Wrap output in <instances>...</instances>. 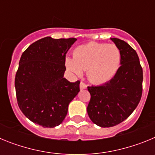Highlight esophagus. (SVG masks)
Wrapping results in <instances>:
<instances>
[{
  "instance_id": "esophagus-1",
  "label": "esophagus",
  "mask_w": 155,
  "mask_h": 155,
  "mask_svg": "<svg viewBox=\"0 0 155 155\" xmlns=\"http://www.w3.org/2000/svg\"><path fill=\"white\" fill-rule=\"evenodd\" d=\"M86 87H87V84H85V83H84V82H81L80 83V88L81 89H85Z\"/></svg>"
}]
</instances>
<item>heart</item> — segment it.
Returning a JSON list of instances; mask_svg holds the SVG:
<instances>
[{
    "label": "heart",
    "instance_id": "obj_1",
    "mask_svg": "<svg viewBox=\"0 0 155 155\" xmlns=\"http://www.w3.org/2000/svg\"><path fill=\"white\" fill-rule=\"evenodd\" d=\"M73 57L66 59L68 69L78 76L82 71H87L88 79L96 84H104L113 78L121 61V53L116 45L94 42L78 46Z\"/></svg>",
    "mask_w": 155,
    "mask_h": 155
}]
</instances>
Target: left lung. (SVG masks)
<instances>
[{"label": "left lung", "mask_w": 155, "mask_h": 155, "mask_svg": "<svg viewBox=\"0 0 155 155\" xmlns=\"http://www.w3.org/2000/svg\"><path fill=\"white\" fill-rule=\"evenodd\" d=\"M111 40L120 49L121 66L109 81L87 87L91 94L87 114L101 127H114L128 118L139 104L143 91V70L137 52L125 41Z\"/></svg>", "instance_id": "obj_1"}]
</instances>
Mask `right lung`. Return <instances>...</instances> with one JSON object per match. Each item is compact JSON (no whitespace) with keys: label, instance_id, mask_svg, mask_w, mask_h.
<instances>
[{"label":"right lung","instance_id":"1","mask_svg":"<svg viewBox=\"0 0 155 155\" xmlns=\"http://www.w3.org/2000/svg\"><path fill=\"white\" fill-rule=\"evenodd\" d=\"M77 39L37 40L23 52L15 86L18 105L28 120L42 127L60 125L80 91V81L64 78L66 53Z\"/></svg>","mask_w":155,"mask_h":155}]
</instances>
